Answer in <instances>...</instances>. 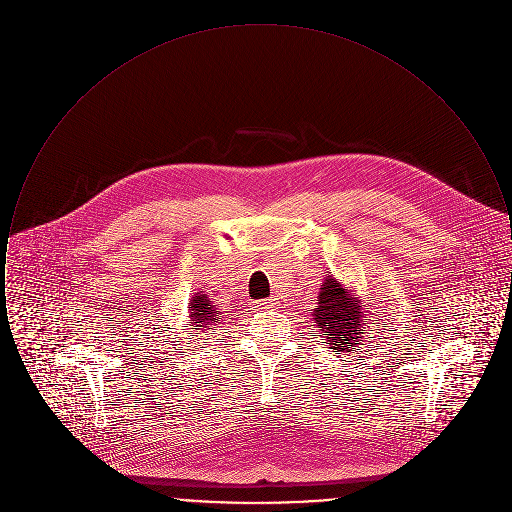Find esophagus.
Instances as JSON below:
<instances>
[{"mask_svg":"<svg viewBox=\"0 0 512 512\" xmlns=\"http://www.w3.org/2000/svg\"><path fill=\"white\" fill-rule=\"evenodd\" d=\"M255 307L257 309H272V307H276V303H274V299H261L255 303Z\"/></svg>","mask_w":512,"mask_h":512,"instance_id":"1","label":"esophagus"}]
</instances>
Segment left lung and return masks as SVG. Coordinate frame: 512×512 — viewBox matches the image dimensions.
<instances>
[{"mask_svg": "<svg viewBox=\"0 0 512 512\" xmlns=\"http://www.w3.org/2000/svg\"><path fill=\"white\" fill-rule=\"evenodd\" d=\"M317 301L313 318L330 349L349 353L365 340L370 317H366L361 299L353 297L334 276L324 278Z\"/></svg>", "mask_w": 512, "mask_h": 512, "instance_id": "left-lung-1", "label": "left lung"}]
</instances>
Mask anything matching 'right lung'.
Masks as SVG:
<instances>
[{"instance_id":"add662e5","label":"right lung","mask_w":512,"mask_h":512,"mask_svg":"<svg viewBox=\"0 0 512 512\" xmlns=\"http://www.w3.org/2000/svg\"><path fill=\"white\" fill-rule=\"evenodd\" d=\"M188 311L194 320L192 326H197L194 328L195 332H209L224 318L220 317V311H217V307L209 301L207 293H194Z\"/></svg>"}]
</instances>
